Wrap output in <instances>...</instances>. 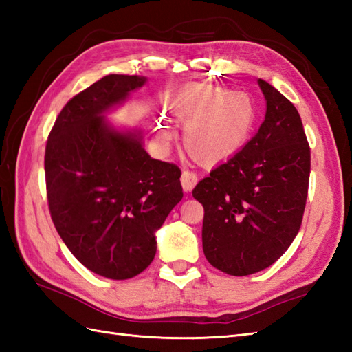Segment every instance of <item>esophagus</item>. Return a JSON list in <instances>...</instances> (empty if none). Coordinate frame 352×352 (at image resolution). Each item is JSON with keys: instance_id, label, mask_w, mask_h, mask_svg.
I'll return each mask as SVG.
<instances>
[{"instance_id": "1", "label": "esophagus", "mask_w": 352, "mask_h": 352, "mask_svg": "<svg viewBox=\"0 0 352 352\" xmlns=\"http://www.w3.org/2000/svg\"><path fill=\"white\" fill-rule=\"evenodd\" d=\"M198 183V175L195 172L192 170H184L182 174V186L184 192H190L193 188H195V184Z\"/></svg>"}]
</instances>
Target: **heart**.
Returning <instances> with one entry per match:
<instances>
[{"label": "heart", "instance_id": "obj_1", "mask_svg": "<svg viewBox=\"0 0 352 352\" xmlns=\"http://www.w3.org/2000/svg\"><path fill=\"white\" fill-rule=\"evenodd\" d=\"M170 111L186 126V146L201 162H216L234 154L251 138L257 122V107L245 92L219 86H198L182 92ZM157 139L169 145L175 131L168 118H160Z\"/></svg>", "mask_w": 352, "mask_h": 352}]
</instances>
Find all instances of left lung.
I'll return each instance as SVG.
<instances>
[{"label": "left lung", "instance_id": "1", "mask_svg": "<svg viewBox=\"0 0 352 352\" xmlns=\"http://www.w3.org/2000/svg\"><path fill=\"white\" fill-rule=\"evenodd\" d=\"M266 116L256 136L192 190L204 207L203 250L228 275L263 271L301 228L310 146L294 104L265 80Z\"/></svg>", "mask_w": 352, "mask_h": 352}]
</instances>
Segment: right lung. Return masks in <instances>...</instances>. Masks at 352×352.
I'll list each match as a JSON object with an SVG mask.
<instances>
[{
  "label": "right lung",
  "mask_w": 352,
  "mask_h": 352,
  "mask_svg": "<svg viewBox=\"0 0 352 352\" xmlns=\"http://www.w3.org/2000/svg\"><path fill=\"white\" fill-rule=\"evenodd\" d=\"M110 74L71 98L45 148V182L58 236L89 271L133 278L154 260L159 230L183 198L182 170L154 160L139 133H119L102 113L144 86Z\"/></svg>",
  "instance_id": "add662e5"
}]
</instances>
